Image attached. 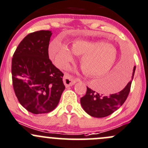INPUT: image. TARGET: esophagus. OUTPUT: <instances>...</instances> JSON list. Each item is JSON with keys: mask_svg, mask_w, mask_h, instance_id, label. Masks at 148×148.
Instances as JSON below:
<instances>
[{"mask_svg": "<svg viewBox=\"0 0 148 148\" xmlns=\"http://www.w3.org/2000/svg\"><path fill=\"white\" fill-rule=\"evenodd\" d=\"M63 81L66 87H69V86H71L72 85H74L76 83V82H77V80L73 79L69 75H65L64 77Z\"/></svg>", "mask_w": 148, "mask_h": 148, "instance_id": "esophagus-1", "label": "esophagus"}]
</instances>
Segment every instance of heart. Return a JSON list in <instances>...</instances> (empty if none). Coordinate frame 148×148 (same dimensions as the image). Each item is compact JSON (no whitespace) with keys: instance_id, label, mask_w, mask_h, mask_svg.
<instances>
[{"instance_id":"b5f03b06","label":"heart","mask_w":148,"mask_h":148,"mask_svg":"<svg viewBox=\"0 0 148 148\" xmlns=\"http://www.w3.org/2000/svg\"><path fill=\"white\" fill-rule=\"evenodd\" d=\"M49 53L53 64L61 69H66L74 62V54L82 56V69L90 77H100L107 74L117 59L115 46L104 40L79 38L73 42L71 50L60 38H56L49 45Z\"/></svg>"}]
</instances>
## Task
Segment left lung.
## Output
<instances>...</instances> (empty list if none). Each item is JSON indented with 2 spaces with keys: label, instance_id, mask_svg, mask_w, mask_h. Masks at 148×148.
Segmentation results:
<instances>
[{
  "label": "left lung",
  "instance_id": "1",
  "mask_svg": "<svg viewBox=\"0 0 148 148\" xmlns=\"http://www.w3.org/2000/svg\"><path fill=\"white\" fill-rule=\"evenodd\" d=\"M135 66L133 69L132 79H133ZM132 80L127 83L120 92L110 95H99L95 91L87 87L86 93L80 99L83 110L94 117H107L118 110L127 98L130 90Z\"/></svg>",
  "mask_w": 148,
  "mask_h": 148
}]
</instances>
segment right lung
I'll return each instance as SVG.
<instances>
[{
	"mask_svg": "<svg viewBox=\"0 0 148 148\" xmlns=\"http://www.w3.org/2000/svg\"><path fill=\"white\" fill-rule=\"evenodd\" d=\"M51 31L28 34L12 59V79L20 104L33 114H46L59 104L65 86L64 74L49 57Z\"/></svg>",
	"mask_w": 148,
	"mask_h": 148,
	"instance_id": "obj_1",
	"label": "right lung"
}]
</instances>
